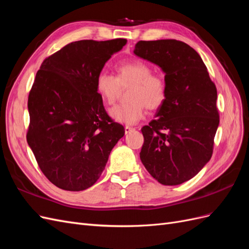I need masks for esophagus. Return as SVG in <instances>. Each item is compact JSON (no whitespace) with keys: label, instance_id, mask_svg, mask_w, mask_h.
<instances>
[{"label":"esophagus","instance_id":"obj_1","mask_svg":"<svg viewBox=\"0 0 249 249\" xmlns=\"http://www.w3.org/2000/svg\"><path fill=\"white\" fill-rule=\"evenodd\" d=\"M135 129L134 127H132V126H129V125H125L124 126V132H125V134H129V133H131L132 131H134Z\"/></svg>","mask_w":249,"mask_h":249}]
</instances>
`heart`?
Here are the masks:
<instances>
[{"label": "heart", "mask_w": 249, "mask_h": 249, "mask_svg": "<svg viewBox=\"0 0 249 249\" xmlns=\"http://www.w3.org/2000/svg\"><path fill=\"white\" fill-rule=\"evenodd\" d=\"M141 60H130L116 66V78L101 71L95 79L96 92L104 103L112 105L117 99L119 85L133 84L129 93L131 102L116 105L109 113L113 120L124 124H135L144 117L145 108L159 109L167 96L166 81Z\"/></svg>", "instance_id": "obj_1"}]
</instances>
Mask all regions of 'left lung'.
Listing matches in <instances>:
<instances>
[{"label":"left lung","instance_id":"1","mask_svg":"<svg viewBox=\"0 0 249 249\" xmlns=\"http://www.w3.org/2000/svg\"><path fill=\"white\" fill-rule=\"evenodd\" d=\"M134 54L161 67L167 96L153 119L141 129L140 159L162 185L187 182L213 154L219 125L217 90L198 53L176 39L138 41Z\"/></svg>","mask_w":249,"mask_h":249}]
</instances>
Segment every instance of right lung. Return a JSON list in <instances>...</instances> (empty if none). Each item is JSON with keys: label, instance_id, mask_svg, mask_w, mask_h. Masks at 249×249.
Here are the masks:
<instances>
[{"label": "right lung", "instance_id": "obj_1", "mask_svg": "<svg viewBox=\"0 0 249 249\" xmlns=\"http://www.w3.org/2000/svg\"><path fill=\"white\" fill-rule=\"evenodd\" d=\"M126 39L79 40L44 59L29 93L27 141L51 183L82 191L101 177L124 129L104 108L95 79Z\"/></svg>", "mask_w": 249, "mask_h": 249}]
</instances>
